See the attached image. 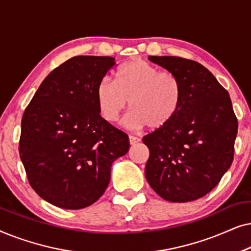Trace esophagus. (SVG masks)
<instances>
[{
	"instance_id": "1",
	"label": "esophagus",
	"mask_w": 251,
	"mask_h": 251,
	"mask_svg": "<svg viewBox=\"0 0 251 251\" xmlns=\"http://www.w3.org/2000/svg\"><path fill=\"white\" fill-rule=\"evenodd\" d=\"M139 142H140V139L137 138V137H135V136H129V143H130V145H135V144L139 143Z\"/></svg>"
}]
</instances>
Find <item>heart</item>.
I'll list each match as a JSON object with an SVG mask.
<instances>
[{"label":"heart","instance_id":"b5f03b06","mask_svg":"<svg viewBox=\"0 0 251 251\" xmlns=\"http://www.w3.org/2000/svg\"><path fill=\"white\" fill-rule=\"evenodd\" d=\"M96 98L106 121L115 122L129 100L132 109L126 119L129 126L160 129L179 109L181 84L170 72H160L146 60L135 59L119 68L115 81L104 78L99 82Z\"/></svg>","mask_w":251,"mask_h":251}]
</instances>
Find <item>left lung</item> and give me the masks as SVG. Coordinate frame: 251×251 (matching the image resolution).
<instances>
[{
	"instance_id": "8db88e82",
	"label": "left lung",
	"mask_w": 251,
	"mask_h": 251,
	"mask_svg": "<svg viewBox=\"0 0 251 251\" xmlns=\"http://www.w3.org/2000/svg\"><path fill=\"white\" fill-rule=\"evenodd\" d=\"M176 75L180 106L174 119L143 138L150 157L145 176L164 200L188 202L204 197L231 167L238 120L228 92L197 61L150 56Z\"/></svg>"
}]
</instances>
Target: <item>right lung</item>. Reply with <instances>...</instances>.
Instances as JSON below:
<instances>
[{"instance_id":"right-lung-1","label":"right lung","mask_w":251,"mask_h":251,"mask_svg":"<svg viewBox=\"0 0 251 251\" xmlns=\"http://www.w3.org/2000/svg\"><path fill=\"white\" fill-rule=\"evenodd\" d=\"M115 58L73 57L37 89L22 119L19 154L30 186L63 209H82L104 194L113 162L129 138L99 114L97 87Z\"/></svg>"}]
</instances>
